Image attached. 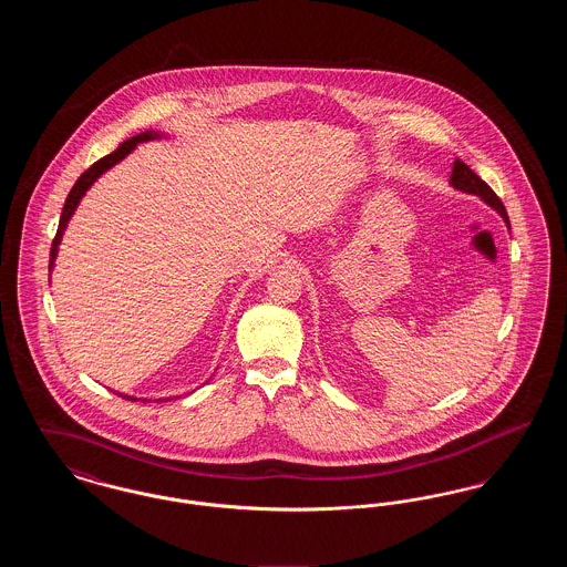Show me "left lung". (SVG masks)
Instances as JSON below:
<instances>
[{"label":"left lung","mask_w":567,"mask_h":567,"mask_svg":"<svg viewBox=\"0 0 567 567\" xmlns=\"http://www.w3.org/2000/svg\"><path fill=\"white\" fill-rule=\"evenodd\" d=\"M451 185L455 187V189L463 190V193H470V195H476V197H481L483 202H486L493 210H497L502 218L506 220V225L511 227V220H508V213H506V208H504V204H502V199L493 193V189L486 185L485 181L474 172V169H470V165H465V163L461 162V159H455L453 162V174H451Z\"/></svg>","instance_id":"obj_1"}]
</instances>
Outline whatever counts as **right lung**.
<instances>
[{
	"mask_svg": "<svg viewBox=\"0 0 567 567\" xmlns=\"http://www.w3.org/2000/svg\"><path fill=\"white\" fill-rule=\"evenodd\" d=\"M157 137H162L159 132H153V130H148V132H142V134L134 135V137H130V140H125L114 153H110L106 157H102L100 162L93 163L86 172H82L81 178L76 181V185L72 187L70 190V195H68V199H65V206H63V213H61V218H59V229H56V236H54L53 246H51V261H49V270L53 271L54 259H56V248H59V244H61V238H63V231H65V227H68V220L72 218L74 215V210H76V206L81 204L82 195L86 193V189L106 172L110 167H114L116 163L123 162L132 151H134L135 146L140 144V142H148V140H157ZM116 395H121V393H116ZM121 398H125V400H132L135 402L137 398H132V395H121ZM142 402H151V400H142Z\"/></svg>",
	"mask_w": 567,
	"mask_h": 567,
	"instance_id": "obj_1",
	"label": "right lung"
}]
</instances>
